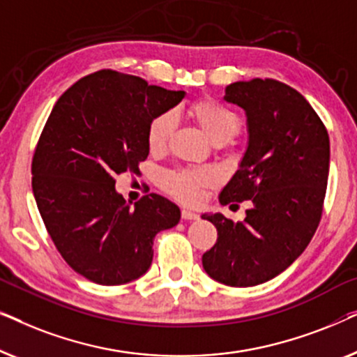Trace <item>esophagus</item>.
Listing matches in <instances>:
<instances>
[{"label":"esophagus","mask_w":357,"mask_h":357,"mask_svg":"<svg viewBox=\"0 0 357 357\" xmlns=\"http://www.w3.org/2000/svg\"><path fill=\"white\" fill-rule=\"evenodd\" d=\"M182 219H185V221H195V219H198V214L192 211V209H182Z\"/></svg>","instance_id":"34e87169"}]
</instances>
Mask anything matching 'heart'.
<instances>
[{"mask_svg":"<svg viewBox=\"0 0 357 357\" xmlns=\"http://www.w3.org/2000/svg\"><path fill=\"white\" fill-rule=\"evenodd\" d=\"M193 119L206 138L213 144L216 143H227L241 130V119H238L236 112H232L227 107H224L218 102L213 100H202L192 105ZM174 112H164L155 116L149 123L148 128V144L153 151L164 149L167 146L170 136L175 130ZM213 172L209 170H178V172L167 174L164 178V187L172 193L174 197L182 199V202L195 203L202 198L203 187L214 183Z\"/></svg>","mask_w":357,"mask_h":357,"instance_id":"obj_1","label":"heart"}]
</instances>
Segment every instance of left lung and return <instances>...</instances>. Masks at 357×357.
I'll return each instance as SVG.
<instances>
[{"label": "left lung", "instance_id": "1", "mask_svg": "<svg viewBox=\"0 0 357 357\" xmlns=\"http://www.w3.org/2000/svg\"><path fill=\"white\" fill-rule=\"evenodd\" d=\"M224 100L243 109L248 144L219 203L250 199L243 222L204 213L218 242L204 253V271L232 287L266 282L305 250L321 218L330 170V139L312 105L275 79L237 81Z\"/></svg>", "mask_w": 357, "mask_h": 357}]
</instances>
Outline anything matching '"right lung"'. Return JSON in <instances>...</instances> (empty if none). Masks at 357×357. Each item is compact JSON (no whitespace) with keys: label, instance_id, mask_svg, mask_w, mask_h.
I'll use <instances>...</instances> for the list:
<instances>
[{"label":"right lung","instance_id":"1","mask_svg":"<svg viewBox=\"0 0 357 357\" xmlns=\"http://www.w3.org/2000/svg\"><path fill=\"white\" fill-rule=\"evenodd\" d=\"M185 91L102 70L56 100L32 159V190L53 243L76 273L104 286L138 280L153 261L155 234L177 226L180 209L149 193L130 203L115 175L138 174L148 128Z\"/></svg>","mask_w":357,"mask_h":357}]
</instances>
